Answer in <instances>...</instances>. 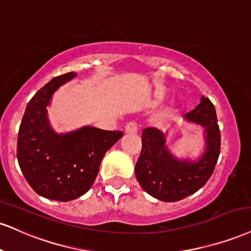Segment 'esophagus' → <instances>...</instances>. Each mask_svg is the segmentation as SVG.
<instances>
[{
	"label": "esophagus",
	"instance_id": "obj_1",
	"mask_svg": "<svg viewBox=\"0 0 251 251\" xmlns=\"http://www.w3.org/2000/svg\"><path fill=\"white\" fill-rule=\"evenodd\" d=\"M138 132V124L135 122H129L125 126V133L135 134Z\"/></svg>",
	"mask_w": 251,
	"mask_h": 251
}]
</instances>
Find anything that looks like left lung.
I'll return each instance as SVG.
<instances>
[{"label":"left lung","mask_w":251,"mask_h":251,"mask_svg":"<svg viewBox=\"0 0 251 251\" xmlns=\"http://www.w3.org/2000/svg\"><path fill=\"white\" fill-rule=\"evenodd\" d=\"M185 120L203 128L204 150L196 160L176 158L166 144L164 132L154 127L143 131L135 176L144 191L160 201L175 202L198 192L213 174L219 159L221 135L213 102L202 96Z\"/></svg>","instance_id":"obj_1"}]
</instances>
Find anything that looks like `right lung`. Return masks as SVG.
<instances>
[{"instance_id": "obj_1", "label": "right lung", "mask_w": 251, "mask_h": 251, "mask_svg": "<svg viewBox=\"0 0 251 251\" xmlns=\"http://www.w3.org/2000/svg\"><path fill=\"white\" fill-rule=\"evenodd\" d=\"M69 72L45 84L28 102L17 139V160L31 188L49 200L71 201L91 188L105 153L122 131L83 126L66 133L51 127L48 110L53 93L76 77Z\"/></svg>"}]
</instances>
